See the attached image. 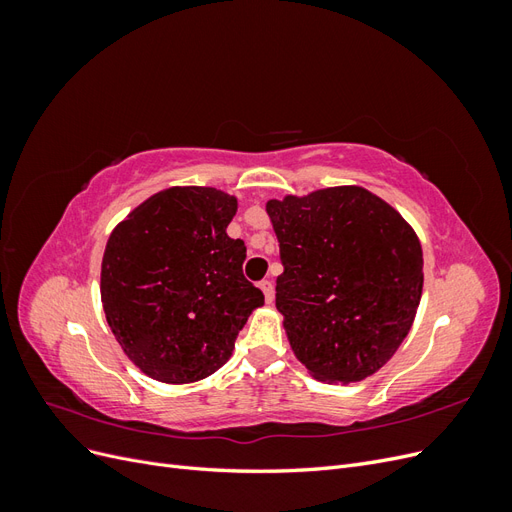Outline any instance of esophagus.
I'll list each match as a JSON object with an SVG mask.
<instances>
[{"instance_id": "esophagus-1", "label": "esophagus", "mask_w": 512, "mask_h": 512, "mask_svg": "<svg viewBox=\"0 0 512 512\" xmlns=\"http://www.w3.org/2000/svg\"><path fill=\"white\" fill-rule=\"evenodd\" d=\"M258 286H260L262 294H265V301H267V303H271V301H273V294H275V290H273V284H271L269 280H262Z\"/></svg>"}]
</instances>
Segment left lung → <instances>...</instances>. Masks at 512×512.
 Here are the masks:
<instances>
[{"label": "left lung", "instance_id": "8db88e82", "mask_svg": "<svg viewBox=\"0 0 512 512\" xmlns=\"http://www.w3.org/2000/svg\"><path fill=\"white\" fill-rule=\"evenodd\" d=\"M284 273L275 307L294 356L329 382H359L404 342L423 294L412 226L359 185L269 200Z\"/></svg>", "mask_w": 512, "mask_h": 512}]
</instances>
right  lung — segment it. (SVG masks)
I'll return each instance as SVG.
<instances>
[{
	"mask_svg": "<svg viewBox=\"0 0 512 512\" xmlns=\"http://www.w3.org/2000/svg\"><path fill=\"white\" fill-rule=\"evenodd\" d=\"M237 198L185 185L147 198L108 237L100 294L128 359L153 380L198 382L218 371L262 294L245 280V243L226 228Z\"/></svg>",
	"mask_w": 512,
	"mask_h": 512,
	"instance_id": "1",
	"label": "right lung"
}]
</instances>
